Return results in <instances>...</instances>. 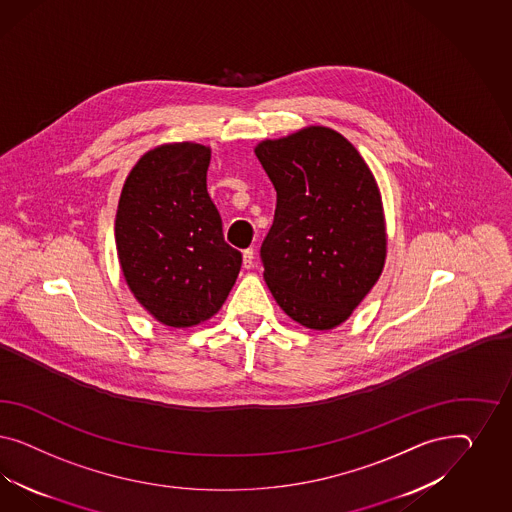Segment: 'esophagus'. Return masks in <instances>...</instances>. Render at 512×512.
<instances>
[{"mask_svg": "<svg viewBox=\"0 0 512 512\" xmlns=\"http://www.w3.org/2000/svg\"><path fill=\"white\" fill-rule=\"evenodd\" d=\"M242 264H244V268H253V264H255V251L249 248L244 251V255H242Z\"/></svg>", "mask_w": 512, "mask_h": 512, "instance_id": "34e87169", "label": "esophagus"}]
</instances>
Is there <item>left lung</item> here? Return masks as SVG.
I'll return each instance as SVG.
<instances>
[{
  "instance_id": "left-lung-1",
  "label": "left lung",
  "mask_w": 512,
  "mask_h": 512,
  "mask_svg": "<svg viewBox=\"0 0 512 512\" xmlns=\"http://www.w3.org/2000/svg\"><path fill=\"white\" fill-rule=\"evenodd\" d=\"M278 193L261 259L279 308L298 325L345 323L383 272L387 223L364 157L341 133L308 125L255 146Z\"/></svg>"
}]
</instances>
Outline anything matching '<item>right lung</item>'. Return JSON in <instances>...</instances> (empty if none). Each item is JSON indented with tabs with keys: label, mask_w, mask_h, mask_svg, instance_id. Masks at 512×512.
I'll list each match as a JSON object with an SVG mask.
<instances>
[{
	"label": "right lung",
	"mask_w": 512,
	"mask_h": 512,
	"mask_svg": "<svg viewBox=\"0 0 512 512\" xmlns=\"http://www.w3.org/2000/svg\"><path fill=\"white\" fill-rule=\"evenodd\" d=\"M210 157V146L197 142L161 144L127 174L118 201L114 236L125 283L172 328L216 315L242 266L206 189Z\"/></svg>",
	"instance_id": "1"
}]
</instances>
